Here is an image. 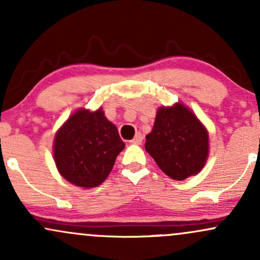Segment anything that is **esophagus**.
<instances>
[{"mask_svg":"<svg viewBox=\"0 0 260 260\" xmlns=\"http://www.w3.org/2000/svg\"><path fill=\"white\" fill-rule=\"evenodd\" d=\"M142 142H143V134L142 133H137L136 137L131 140V143H133V144H140Z\"/></svg>","mask_w":260,"mask_h":260,"instance_id":"34e87169","label":"esophagus"}]
</instances>
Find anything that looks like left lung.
<instances>
[{
    "label": "left lung",
    "instance_id": "obj_1",
    "mask_svg": "<svg viewBox=\"0 0 260 260\" xmlns=\"http://www.w3.org/2000/svg\"><path fill=\"white\" fill-rule=\"evenodd\" d=\"M145 150L169 177L186 180L202 171L209 155V134L183 104L157 109Z\"/></svg>",
    "mask_w": 260,
    "mask_h": 260
}]
</instances>
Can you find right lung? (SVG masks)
<instances>
[{
    "label": "right lung",
    "instance_id": "right-lung-1",
    "mask_svg": "<svg viewBox=\"0 0 260 260\" xmlns=\"http://www.w3.org/2000/svg\"><path fill=\"white\" fill-rule=\"evenodd\" d=\"M123 148L117 128L101 107L96 111L79 109L56 133L53 157L64 180L92 188L106 180Z\"/></svg>",
    "mask_w": 260,
    "mask_h": 260
}]
</instances>
